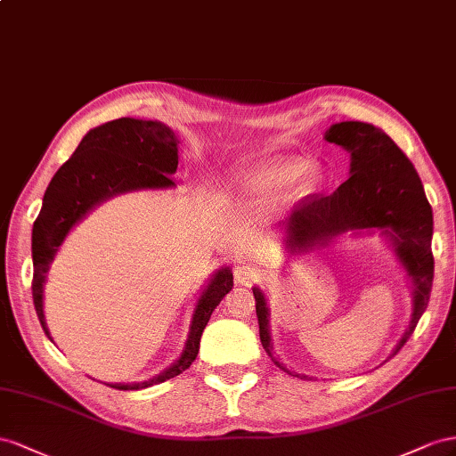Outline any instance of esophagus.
<instances>
[{
  "instance_id": "34e87169",
  "label": "esophagus",
  "mask_w": 456,
  "mask_h": 456,
  "mask_svg": "<svg viewBox=\"0 0 456 456\" xmlns=\"http://www.w3.org/2000/svg\"><path fill=\"white\" fill-rule=\"evenodd\" d=\"M235 281L244 286H252L254 282L262 281V271L254 265H239L235 267Z\"/></svg>"
}]
</instances>
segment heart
Returning a JSON list of instances; mask_svg holds the SVG:
<instances>
[{"label": "heart", "instance_id": "obj_1", "mask_svg": "<svg viewBox=\"0 0 456 456\" xmlns=\"http://www.w3.org/2000/svg\"><path fill=\"white\" fill-rule=\"evenodd\" d=\"M321 183V167L314 162L273 156L235 170L224 179V189L239 197H277L289 187L290 197H302Z\"/></svg>", "mask_w": 456, "mask_h": 456}]
</instances>
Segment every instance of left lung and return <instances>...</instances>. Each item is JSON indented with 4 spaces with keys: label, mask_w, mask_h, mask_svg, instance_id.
Masks as SVG:
<instances>
[{
    "label": "left lung",
    "mask_w": 456,
    "mask_h": 456,
    "mask_svg": "<svg viewBox=\"0 0 456 456\" xmlns=\"http://www.w3.org/2000/svg\"><path fill=\"white\" fill-rule=\"evenodd\" d=\"M324 139L351 154V175L332 194H314L296 208L286 221L290 232L289 246L296 252L327 244L346 231L382 229L414 286L412 315L394 349L395 355L407 344L430 302L434 281L432 206L412 162L380 127L365 122H340L327 129ZM254 297L259 340L275 361L265 296L254 289ZM275 362L279 365V361Z\"/></svg>",
    "instance_id": "left-lung-1"
}]
</instances>
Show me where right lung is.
I'll return each mask as SVG.
<instances>
[{
	"mask_svg": "<svg viewBox=\"0 0 456 456\" xmlns=\"http://www.w3.org/2000/svg\"><path fill=\"white\" fill-rule=\"evenodd\" d=\"M177 142L175 134L162 122L112 120L91 129L51 179L40 216L36 217L32 229V297L37 319L49 340L51 336L44 317V284L64 237L89 210L114 194L174 187L175 183L170 175L177 170ZM231 289V269H219L199 297L185 349L170 369L147 382L109 386L114 389H142L187 370L199 355L200 336L212 311Z\"/></svg>",
	"mask_w": 456,
	"mask_h": 456,
	"instance_id": "obj_1",
	"label": "right lung"
}]
</instances>
